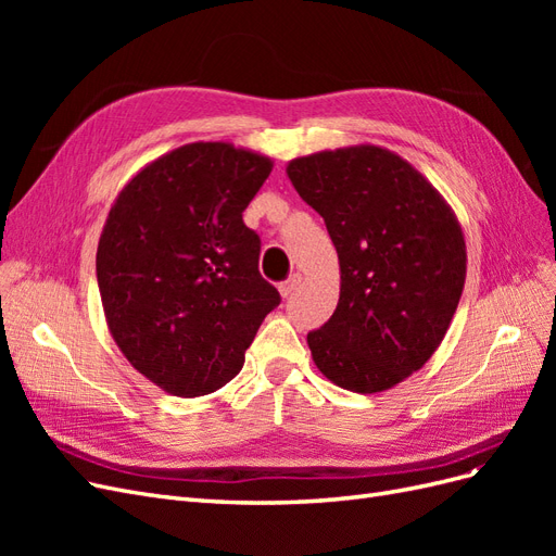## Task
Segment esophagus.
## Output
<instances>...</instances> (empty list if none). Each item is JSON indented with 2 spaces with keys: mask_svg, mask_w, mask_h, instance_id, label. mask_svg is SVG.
Masks as SVG:
<instances>
[{
  "mask_svg": "<svg viewBox=\"0 0 556 556\" xmlns=\"http://www.w3.org/2000/svg\"><path fill=\"white\" fill-rule=\"evenodd\" d=\"M301 282H304V276H301V274H292L288 280L278 285V290H280V294H282L285 299H288V296H292V294L301 288Z\"/></svg>",
  "mask_w": 556,
  "mask_h": 556,
  "instance_id": "obj_1",
  "label": "esophagus"
}]
</instances>
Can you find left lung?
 <instances>
[{
    "label": "left lung",
    "mask_w": 556,
    "mask_h": 556,
    "mask_svg": "<svg viewBox=\"0 0 556 556\" xmlns=\"http://www.w3.org/2000/svg\"><path fill=\"white\" fill-rule=\"evenodd\" d=\"M285 172L339 252L341 296L329 323L308 333L313 362L343 390H392L431 359L459 306L466 241L457 215L382 146L319 150Z\"/></svg>",
    "instance_id": "1"
}]
</instances>
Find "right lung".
I'll use <instances>...</instances> for the list:
<instances>
[{
    "mask_svg": "<svg viewBox=\"0 0 556 556\" xmlns=\"http://www.w3.org/2000/svg\"><path fill=\"white\" fill-rule=\"evenodd\" d=\"M271 169V157L227 141L185 143L113 201L97 245L104 317L127 362L164 392L220 390L280 304L260 276V237L243 225Z\"/></svg>",
    "mask_w": 556,
    "mask_h": 556,
    "instance_id": "right-lung-1",
    "label": "right lung"
}]
</instances>
